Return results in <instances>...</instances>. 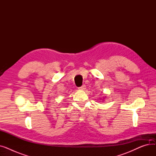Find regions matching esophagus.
Instances as JSON below:
<instances>
[{"mask_svg": "<svg viewBox=\"0 0 156 156\" xmlns=\"http://www.w3.org/2000/svg\"><path fill=\"white\" fill-rule=\"evenodd\" d=\"M85 85H83L82 86H81L80 87H79L78 88V89H80V90H84V89H85Z\"/></svg>", "mask_w": 156, "mask_h": 156, "instance_id": "34e87169", "label": "esophagus"}]
</instances>
